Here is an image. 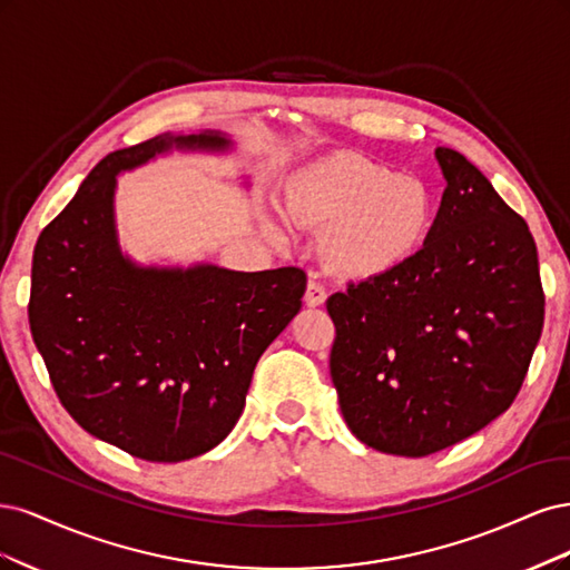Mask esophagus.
<instances>
[{
    "label": "esophagus",
    "instance_id": "esophagus-1",
    "mask_svg": "<svg viewBox=\"0 0 570 570\" xmlns=\"http://www.w3.org/2000/svg\"><path fill=\"white\" fill-rule=\"evenodd\" d=\"M326 301V288L317 282V279H309L307 288H305V305L309 307H317Z\"/></svg>",
    "mask_w": 570,
    "mask_h": 570
}]
</instances>
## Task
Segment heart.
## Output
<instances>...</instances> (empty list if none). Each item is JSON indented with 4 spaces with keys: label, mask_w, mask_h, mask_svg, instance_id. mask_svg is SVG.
Returning a JSON list of instances; mask_svg holds the SVG:
<instances>
[{
    "label": "heart",
    "mask_w": 570,
    "mask_h": 570,
    "mask_svg": "<svg viewBox=\"0 0 570 570\" xmlns=\"http://www.w3.org/2000/svg\"><path fill=\"white\" fill-rule=\"evenodd\" d=\"M286 213L326 227L322 250L347 277H376L405 263L433 223L426 181L360 154H328L291 177Z\"/></svg>",
    "instance_id": "b5f03b06"
}]
</instances>
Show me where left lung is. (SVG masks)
<instances>
[{
  "label": "left lung",
  "mask_w": 570,
  "mask_h": 570,
  "mask_svg": "<svg viewBox=\"0 0 570 570\" xmlns=\"http://www.w3.org/2000/svg\"><path fill=\"white\" fill-rule=\"evenodd\" d=\"M412 258L326 298L332 381L345 424L385 454L426 456L488 426L517 400L544 324L525 219L462 154Z\"/></svg>",
  "instance_id": "obj_1"
}]
</instances>
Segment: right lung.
<instances>
[{
	"mask_svg": "<svg viewBox=\"0 0 570 570\" xmlns=\"http://www.w3.org/2000/svg\"><path fill=\"white\" fill-rule=\"evenodd\" d=\"M219 135L154 137L108 154L42 229L32 255L30 332L78 424L146 462L213 450L244 412L265 347L298 315L301 267L144 269L114 229L116 173Z\"/></svg>",
	"mask_w": 570,
	"mask_h": 570,
	"instance_id": "right-lung-1",
	"label": "right lung"
}]
</instances>
